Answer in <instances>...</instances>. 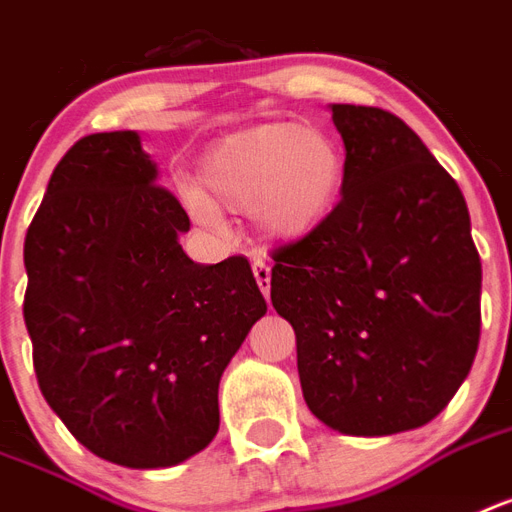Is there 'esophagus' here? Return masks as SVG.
I'll use <instances>...</instances> for the list:
<instances>
[{
	"label": "esophagus",
	"instance_id": "esophagus-1",
	"mask_svg": "<svg viewBox=\"0 0 512 512\" xmlns=\"http://www.w3.org/2000/svg\"><path fill=\"white\" fill-rule=\"evenodd\" d=\"M252 273H255V281H257V286H260V292L268 297L270 294V265L257 257L255 263H252Z\"/></svg>",
	"mask_w": 512,
	"mask_h": 512
}]
</instances>
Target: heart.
<instances>
[{"mask_svg": "<svg viewBox=\"0 0 512 512\" xmlns=\"http://www.w3.org/2000/svg\"><path fill=\"white\" fill-rule=\"evenodd\" d=\"M344 155L318 128L268 123L215 141L202 160V186H189L184 205L202 226H218L215 202L249 207L252 223L276 242H297L321 226L339 202Z\"/></svg>", "mask_w": 512, "mask_h": 512, "instance_id": "b5f03b06", "label": "heart"}]
</instances>
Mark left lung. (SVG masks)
Here are the masks:
<instances>
[{"label": "left lung", "instance_id": "1", "mask_svg": "<svg viewBox=\"0 0 512 512\" xmlns=\"http://www.w3.org/2000/svg\"><path fill=\"white\" fill-rule=\"evenodd\" d=\"M339 205L273 252L270 299L297 334L310 413L350 436L426 426L471 371L481 260L455 178L397 115L331 105Z\"/></svg>", "mask_w": 512, "mask_h": 512}]
</instances>
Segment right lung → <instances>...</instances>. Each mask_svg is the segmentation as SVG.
Wrapping results in <instances>:
<instances>
[{"instance_id":"obj_1","label":"right lung","mask_w":512,"mask_h":512,"mask_svg":"<svg viewBox=\"0 0 512 512\" xmlns=\"http://www.w3.org/2000/svg\"><path fill=\"white\" fill-rule=\"evenodd\" d=\"M136 131L65 152L23 247L41 394L78 442L126 468H170L213 442L218 384L265 315L247 257L194 263L189 215Z\"/></svg>"}]
</instances>
